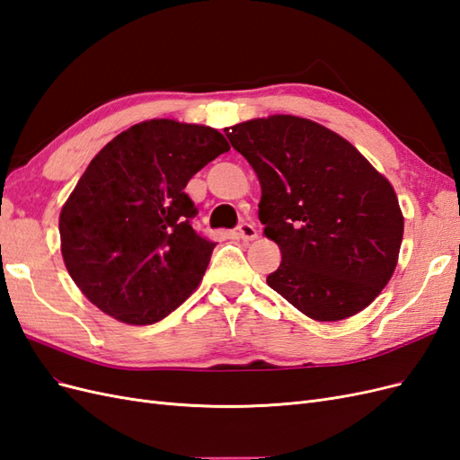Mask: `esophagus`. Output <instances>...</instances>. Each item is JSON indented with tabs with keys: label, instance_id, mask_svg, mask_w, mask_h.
I'll list each match as a JSON object with an SVG mask.
<instances>
[{
	"label": "esophagus",
	"instance_id": "34e87169",
	"mask_svg": "<svg viewBox=\"0 0 460 460\" xmlns=\"http://www.w3.org/2000/svg\"><path fill=\"white\" fill-rule=\"evenodd\" d=\"M238 238H242L243 242H249V240H255L257 238V230L253 225H249V222H242V225L238 226Z\"/></svg>",
	"mask_w": 460,
	"mask_h": 460
}]
</instances>
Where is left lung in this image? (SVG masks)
Segmentation results:
<instances>
[{"label": "left lung", "mask_w": 460, "mask_h": 460, "mask_svg": "<svg viewBox=\"0 0 460 460\" xmlns=\"http://www.w3.org/2000/svg\"><path fill=\"white\" fill-rule=\"evenodd\" d=\"M261 184L259 220L282 262L267 284L318 323L353 316L392 278L402 215L392 184L336 132L272 115L225 128Z\"/></svg>", "instance_id": "1"}]
</instances>
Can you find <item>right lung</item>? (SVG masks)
Wrapping results in <instances>:
<instances>
[{
	"label": "right lung",
	"mask_w": 460,
	"mask_h": 460,
	"mask_svg": "<svg viewBox=\"0 0 460 460\" xmlns=\"http://www.w3.org/2000/svg\"><path fill=\"white\" fill-rule=\"evenodd\" d=\"M230 149L218 130L153 119L113 137L61 208L65 267L97 309L146 326L180 307L201 282L215 242L191 226L184 188Z\"/></svg>",
	"instance_id": "1"
}]
</instances>
